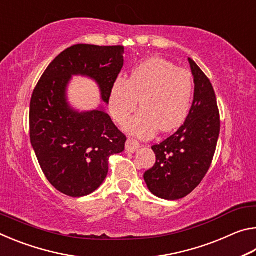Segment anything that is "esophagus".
Listing matches in <instances>:
<instances>
[{"mask_svg":"<svg viewBox=\"0 0 256 256\" xmlns=\"http://www.w3.org/2000/svg\"><path fill=\"white\" fill-rule=\"evenodd\" d=\"M138 148H140V144H138V141L133 140V138H128L126 144H125V150L128 152H136Z\"/></svg>","mask_w":256,"mask_h":256,"instance_id":"obj_1","label":"esophagus"}]
</instances>
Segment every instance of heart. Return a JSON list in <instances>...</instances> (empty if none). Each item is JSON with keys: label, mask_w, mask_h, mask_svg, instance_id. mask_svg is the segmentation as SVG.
<instances>
[{"label": "heart", "mask_w": 256, "mask_h": 256, "mask_svg": "<svg viewBox=\"0 0 256 256\" xmlns=\"http://www.w3.org/2000/svg\"><path fill=\"white\" fill-rule=\"evenodd\" d=\"M193 96V78L186 68L162 58H150L132 70L128 79L118 76L108 94L112 120L124 125L136 110H142L125 126L138 138L178 128L188 118Z\"/></svg>", "instance_id": "heart-1"}]
</instances>
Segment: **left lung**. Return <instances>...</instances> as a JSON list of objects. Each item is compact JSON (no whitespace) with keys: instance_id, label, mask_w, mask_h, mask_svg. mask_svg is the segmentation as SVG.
<instances>
[{"instance_id":"1","label":"left lung","mask_w":256,"mask_h":256,"mask_svg":"<svg viewBox=\"0 0 256 256\" xmlns=\"http://www.w3.org/2000/svg\"><path fill=\"white\" fill-rule=\"evenodd\" d=\"M194 98L185 123L162 144L152 146L156 164L144 172L154 196L178 200L204 178L214 159L220 133V116L210 80L192 58Z\"/></svg>"}]
</instances>
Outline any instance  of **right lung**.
I'll list each match as a JSON object with an SVG mask.
<instances>
[{
    "label": "right lung",
    "instance_id": "obj_1",
    "mask_svg": "<svg viewBox=\"0 0 256 256\" xmlns=\"http://www.w3.org/2000/svg\"><path fill=\"white\" fill-rule=\"evenodd\" d=\"M123 46L79 44L52 62L34 88L29 112L30 141L46 178L60 193L88 196L105 180L108 158L124 151L126 136L102 106L80 112L68 102L73 76L94 80L108 104L110 86L124 64Z\"/></svg>",
    "mask_w": 256,
    "mask_h": 256
}]
</instances>
